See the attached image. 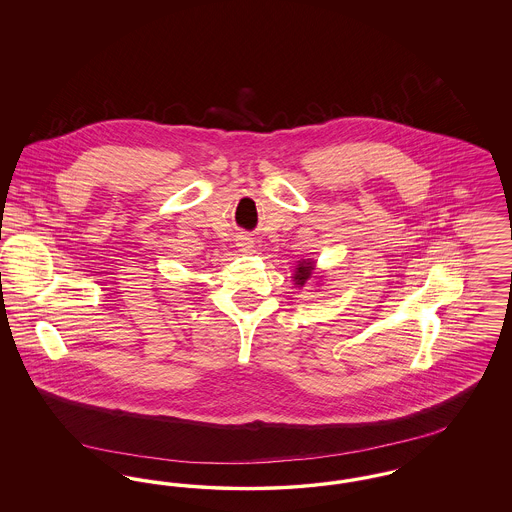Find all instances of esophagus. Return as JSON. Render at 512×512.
I'll return each instance as SVG.
<instances>
[{
	"instance_id": "esophagus-1",
	"label": "esophagus",
	"mask_w": 512,
	"mask_h": 512,
	"mask_svg": "<svg viewBox=\"0 0 512 512\" xmlns=\"http://www.w3.org/2000/svg\"><path fill=\"white\" fill-rule=\"evenodd\" d=\"M238 245L242 247V251H249V249L253 247V242H251L249 238H240V242H238Z\"/></svg>"
}]
</instances>
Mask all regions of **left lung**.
I'll list each match as a JSON object with an SVG mask.
<instances>
[{
	"label": "left lung",
	"mask_w": 512,
	"mask_h": 512,
	"mask_svg": "<svg viewBox=\"0 0 512 512\" xmlns=\"http://www.w3.org/2000/svg\"><path fill=\"white\" fill-rule=\"evenodd\" d=\"M315 268H317V263H315L313 259H301V261L297 263L295 270H293L292 278L293 282H295V286H305V282L313 278Z\"/></svg>",
	"instance_id": "obj_1"
}]
</instances>
